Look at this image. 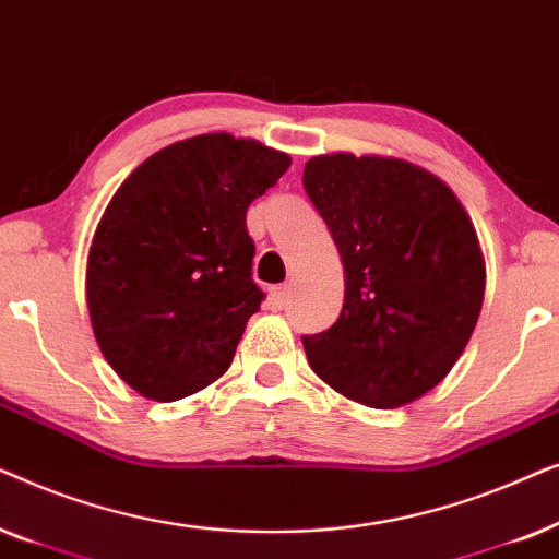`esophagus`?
I'll return each mask as SVG.
<instances>
[{
  "instance_id": "esophagus-1",
  "label": "esophagus",
  "mask_w": 559,
  "mask_h": 559,
  "mask_svg": "<svg viewBox=\"0 0 559 559\" xmlns=\"http://www.w3.org/2000/svg\"><path fill=\"white\" fill-rule=\"evenodd\" d=\"M289 295H293V293H289V287L287 285H277V287H272V305H274V308H285V305L289 302Z\"/></svg>"
}]
</instances>
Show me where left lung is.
<instances>
[{"instance_id":"obj_1","label":"left lung","mask_w":559,"mask_h":559,"mask_svg":"<svg viewBox=\"0 0 559 559\" xmlns=\"http://www.w3.org/2000/svg\"><path fill=\"white\" fill-rule=\"evenodd\" d=\"M343 262L335 323L302 335L310 369L366 407H402L438 386L468 346L486 266L445 182L377 155H318L302 173Z\"/></svg>"}]
</instances>
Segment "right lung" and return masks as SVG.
Here are the masks:
<instances>
[{
	"mask_svg": "<svg viewBox=\"0 0 559 559\" xmlns=\"http://www.w3.org/2000/svg\"><path fill=\"white\" fill-rule=\"evenodd\" d=\"M289 163L257 140L198 134L144 159L106 205L88 316L106 361L147 400H182L231 366L264 300L247 209Z\"/></svg>",
	"mask_w": 559,
	"mask_h": 559,
	"instance_id": "obj_1",
	"label": "right lung"
}]
</instances>
